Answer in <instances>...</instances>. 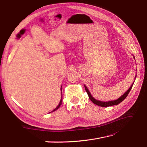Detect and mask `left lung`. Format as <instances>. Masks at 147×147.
<instances>
[{"label": "left lung", "mask_w": 147, "mask_h": 147, "mask_svg": "<svg viewBox=\"0 0 147 147\" xmlns=\"http://www.w3.org/2000/svg\"><path fill=\"white\" fill-rule=\"evenodd\" d=\"M133 85H132L131 86V87L129 88V90L127 92H126L124 94L122 95V96L120 97L119 99H118L117 100H111V101H108V102L100 101V100H96V99H94V97L91 96L90 92L88 91L87 87H86L85 85H84V86H85V90H86V92H87V93L89 99H90L92 100V102L94 103V104L96 105H98L99 106H102V107H108V106H113V105H119V103L121 102L122 101H123V100L126 98V97L127 96V95L129 94V92H130V90H131Z\"/></svg>", "instance_id": "obj_1"}]
</instances>
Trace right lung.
Segmentation results:
<instances>
[{
	"instance_id": "1",
	"label": "right lung",
	"mask_w": 147,
	"mask_h": 147,
	"mask_svg": "<svg viewBox=\"0 0 147 147\" xmlns=\"http://www.w3.org/2000/svg\"><path fill=\"white\" fill-rule=\"evenodd\" d=\"M61 104H62V99L61 100H60V103H59V106H57V107L55 108V110H53V111H52V112L53 111H55V110H57V109H58L59 107H60V105H61Z\"/></svg>"
}]
</instances>
